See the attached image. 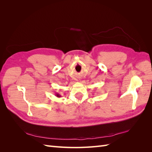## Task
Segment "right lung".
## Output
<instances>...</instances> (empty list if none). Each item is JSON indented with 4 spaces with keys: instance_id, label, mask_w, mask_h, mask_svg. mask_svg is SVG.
<instances>
[{
    "instance_id": "add662e5",
    "label": "right lung",
    "mask_w": 152,
    "mask_h": 152,
    "mask_svg": "<svg viewBox=\"0 0 152 152\" xmlns=\"http://www.w3.org/2000/svg\"><path fill=\"white\" fill-rule=\"evenodd\" d=\"M56 97H58V98H60L61 97V95L59 94H58V93H56Z\"/></svg>"
}]
</instances>
